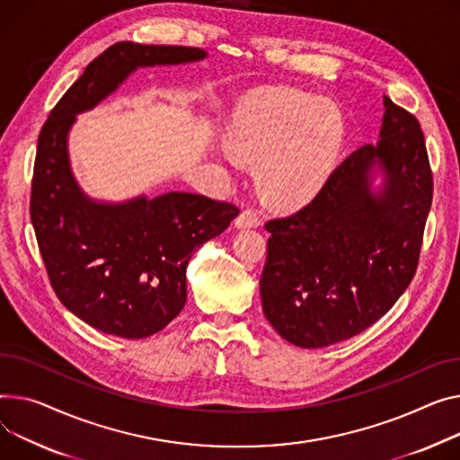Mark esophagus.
Masks as SVG:
<instances>
[{"instance_id": "1", "label": "esophagus", "mask_w": 460, "mask_h": 460, "mask_svg": "<svg viewBox=\"0 0 460 460\" xmlns=\"http://www.w3.org/2000/svg\"><path fill=\"white\" fill-rule=\"evenodd\" d=\"M261 224V218H259V214H257V210H253V208H243L238 217H236V220H234V226L238 227V229H250V227H257Z\"/></svg>"}]
</instances>
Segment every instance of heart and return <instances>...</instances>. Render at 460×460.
Here are the masks:
<instances>
[{
    "label": "heart",
    "mask_w": 460,
    "mask_h": 460,
    "mask_svg": "<svg viewBox=\"0 0 460 460\" xmlns=\"http://www.w3.org/2000/svg\"><path fill=\"white\" fill-rule=\"evenodd\" d=\"M233 155L259 164L257 185L278 207L309 203L325 185L344 142L334 103L292 88H264L243 98L227 126Z\"/></svg>",
    "instance_id": "b5f03b06"
}]
</instances>
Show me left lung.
<instances>
[{"label": "left lung", "instance_id": "8db88e82", "mask_svg": "<svg viewBox=\"0 0 460 460\" xmlns=\"http://www.w3.org/2000/svg\"><path fill=\"white\" fill-rule=\"evenodd\" d=\"M383 102L381 140L336 166L307 207L264 226L262 311L294 346L325 348L368 329L416 273L433 172L418 119Z\"/></svg>", "mask_w": 460, "mask_h": 460}]
</instances>
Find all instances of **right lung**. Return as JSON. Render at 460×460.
Listing matches in <instances>:
<instances>
[{"label":"right lung","mask_w":460,"mask_h":460,"mask_svg":"<svg viewBox=\"0 0 460 460\" xmlns=\"http://www.w3.org/2000/svg\"><path fill=\"white\" fill-rule=\"evenodd\" d=\"M205 57L199 48L118 42L84 68L39 135L31 222L49 283L70 313L119 339H146L182 311L192 253L222 234L238 208L189 192L90 199L70 168L68 133L75 114L94 109L137 68Z\"/></svg>","instance_id":"obj_1"}]
</instances>
